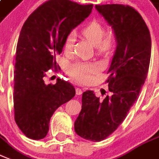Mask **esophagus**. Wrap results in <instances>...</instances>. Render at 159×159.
Segmentation results:
<instances>
[{
	"label": "esophagus",
	"instance_id": "1",
	"mask_svg": "<svg viewBox=\"0 0 159 159\" xmlns=\"http://www.w3.org/2000/svg\"><path fill=\"white\" fill-rule=\"evenodd\" d=\"M75 91H76V95H82V93H83V90H82L80 88H76Z\"/></svg>",
	"mask_w": 159,
	"mask_h": 159
}]
</instances>
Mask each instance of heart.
I'll list each match as a JSON object with an SVG mask.
<instances>
[{"label":"heart","mask_w":159,"mask_h":159,"mask_svg":"<svg viewBox=\"0 0 159 159\" xmlns=\"http://www.w3.org/2000/svg\"><path fill=\"white\" fill-rule=\"evenodd\" d=\"M82 34L101 52H108L115 44V38L111 33H106L105 27L101 22L92 21L82 29ZM75 41V34L70 32L64 41V51L67 54L72 52ZM99 65L89 62L75 61L67 65L66 71L70 77L80 83L89 82L92 76L98 73Z\"/></svg>","instance_id":"obj_1"}]
</instances>
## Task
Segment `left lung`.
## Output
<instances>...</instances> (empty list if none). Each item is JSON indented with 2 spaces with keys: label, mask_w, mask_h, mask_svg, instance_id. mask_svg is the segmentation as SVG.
<instances>
[{
  "label": "left lung",
  "mask_w": 159,
  "mask_h": 159,
  "mask_svg": "<svg viewBox=\"0 0 159 159\" xmlns=\"http://www.w3.org/2000/svg\"><path fill=\"white\" fill-rule=\"evenodd\" d=\"M115 31L117 47L106 82L111 95L104 100L91 90L82 95V109L75 122L81 138L100 142L109 137L126 117L148 75L152 41L138 11L127 5H96Z\"/></svg>",
  "instance_id": "1"
}]
</instances>
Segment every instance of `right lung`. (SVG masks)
<instances>
[{"label": "right lung", "mask_w": 159, "mask_h": 159, "mask_svg": "<svg viewBox=\"0 0 159 159\" xmlns=\"http://www.w3.org/2000/svg\"><path fill=\"white\" fill-rule=\"evenodd\" d=\"M93 4L70 0H49L39 6L25 21L16 46L14 70V118L23 134L34 140L44 138L58 107L75 95L74 85L58 79L46 84L49 70H58L56 57L67 34L89 16Z\"/></svg>", "instance_id": "1"}]
</instances>
